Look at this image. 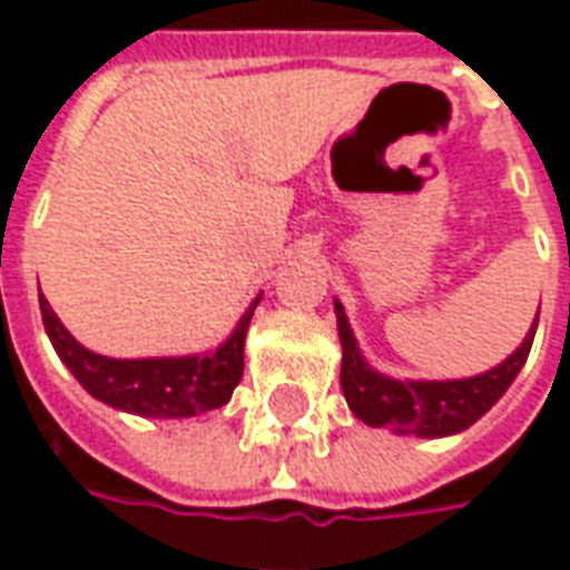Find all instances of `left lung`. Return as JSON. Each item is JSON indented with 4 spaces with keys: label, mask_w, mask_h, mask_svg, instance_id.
Here are the masks:
<instances>
[{
    "label": "left lung",
    "mask_w": 570,
    "mask_h": 570,
    "mask_svg": "<svg viewBox=\"0 0 570 570\" xmlns=\"http://www.w3.org/2000/svg\"><path fill=\"white\" fill-rule=\"evenodd\" d=\"M335 321L342 338V391L351 412L370 428H387L400 436H421V440L452 436L476 424L507 394V387L525 366L528 351L538 333V317H534V326L528 330L522 345L494 370L479 372L470 379L421 382V379H391L372 370L338 298H335Z\"/></svg>",
    "instance_id": "1"
}]
</instances>
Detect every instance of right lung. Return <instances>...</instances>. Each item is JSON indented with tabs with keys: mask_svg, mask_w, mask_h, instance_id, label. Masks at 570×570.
<instances>
[{
	"mask_svg": "<svg viewBox=\"0 0 570 570\" xmlns=\"http://www.w3.org/2000/svg\"><path fill=\"white\" fill-rule=\"evenodd\" d=\"M259 298L262 293L249 302V308L240 314L223 345L207 354L140 360L94 354L69 335L45 296H39V308L57 357L63 360V366L94 400L140 419H195L223 409L232 400V391L244 375V342Z\"/></svg>",
	"mask_w": 570,
	"mask_h": 570,
	"instance_id": "add662e5",
	"label": "right lung"
}]
</instances>
